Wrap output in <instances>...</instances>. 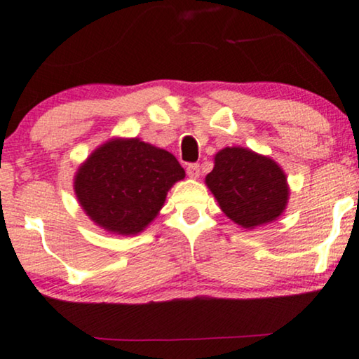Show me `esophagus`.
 Returning a JSON list of instances; mask_svg holds the SVG:
<instances>
[{
    "label": "esophagus",
    "instance_id": "1",
    "mask_svg": "<svg viewBox=\"0 0 359 359\" xmlns=\"http://www.w3.org/2000/svg\"><path fill=\"white\" fill-rule=\"evenodd\" d=\"M187 175L191 179L200 177V165L198 164H189L187 165Z\"/></svg>",
    "mask_w": 359,
    "mask_h": 359
}]
</instances>
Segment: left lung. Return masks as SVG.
Instances as JSON below:
<instances>
[{
    "label": "left lung",
    "mask_w": 359,
    "mask_h": 359,
    "mask_svg": "<svg viewBox=\"0 0 359 359\" xmlns=\"http://www.w3.org/2000/svg\"><path fill=\"white\" fill-rule=\"evenodd\" d=\"M205 182L223 213L245 229L275 221L290 198L286 174L280 165L269 156L241 146L218 151Z\"/></svg>",
    "instance_id": "obj_1"
}]
</instances>
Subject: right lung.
Wrapping results in <instances>:
<instances>
[{"label": "right lung", "instance_id": "right-lung-1", "mask_svg": "<svg viewBox=\"0 0 359 359\" xmlns=\"http://www.w3.org/2000/svg\"><path fill=\"white\" fill-rule=\"evenodd\" d=\"M184 177L169 151L140 138H112L79 165L74 194L99 228L135 236L158 216L170 187Z\"/></svg>", "mask_w": 359, "mask_h": 359}]
</instances>
